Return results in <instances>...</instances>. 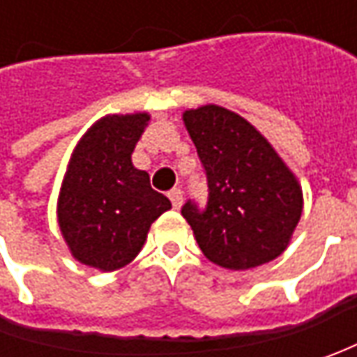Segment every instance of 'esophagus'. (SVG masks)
Returning <instances> with one entry per match:
<instances>
[{
	"mask_svg": "<svg viewBox=\"0 0 357 357\" xmlns=\"http://www.w3.org/2000/svg\"><path fill=\"white\" fill-rule=\"evenodd\" d=\"M169 199H171L174 208H181L183 206V190L181 188H172L171 192H169Z\"/></svg>",
	"mask_w": 357,
	"mask_h": 357,
	"instance_id": "obj_1",
	"label": "esophagus"
}]
</instances>
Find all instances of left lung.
Masks as SVG:
<instances>
[{"instance_id": "left-lung-1", "label": "left lung", "mask_w": 357, "mask_h": 357, "mask_svg": "<svg viewBox=\"0 0 357 357\" xmlns=\"http://www.w3.org/2000/svg\"><path fill=\"white\" fill-rule=\"evenodd\" d=\"M208 181V204L186 202L183 216L202 254L228 270L278 258L300 222L304 197L290 167L238 113L202 105L183 113Z\"/></svg>"}]
</instances>
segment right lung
I'll list each match as a JSON object with an SVG mask.
<instances>
[{"mask_svg":"<svg viewBox=\"0 0 357 357\" xmlns=\"http://www.w3.org/2000/svg\"><path fill=\"white\" fill-rule=\"evenodd\" d=\"M149 113L105 115L71 153L57 197V222L71 256L99 272L127 266L143 250L151 225L171 200L151 188L132 151Z\"/></svg>","mask_w":357,"mask_h":357,"instance_id":"1","label":"right lung"}]
</instances>
